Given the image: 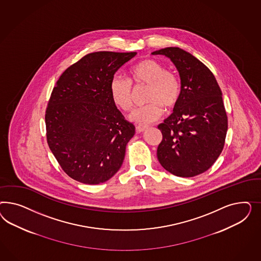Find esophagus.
I'll list each match as a JSON object with an SVG mask.
<instances>
[{"instance_id":"1","label":"esophagus","mask_w":261,"mask_h":261,"mask_svg":"<svg viewBox=\"0 0 261 261\" xmlns=\"http://www.w3.org/2000/svg\"><path fill=\"white\" fill-rule=\"evenodd\" d=\"M147 128H148L147 125L139 124V125H137V126H136V130H137V132H138V133H142V132H144V131H145Z\"/></svg>"}]
</instances>
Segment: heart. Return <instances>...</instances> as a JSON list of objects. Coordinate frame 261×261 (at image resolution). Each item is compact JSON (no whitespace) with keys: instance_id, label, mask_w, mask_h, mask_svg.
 <instances>
[{"instance_id":"obj_1","label":"heart","mask_w":261,"mask_h":261,"mask_svg":"<svg viewBox=\"0 0 261 261\" xmlns=\"http://www.w3.org/2000/svg\"><path fill=\"white\" fill-rule=\"evenodd\" d=\"M129 80L115 76L111 80L110 95L114 104L122 111H129L133 104L132 84L147 86L145 101L147 104L136 108L129 119L139 124H150L163 115L164 106L173 108L182 94L180 79L165 65L153 59H144L129 70Z\"/></svg>"}]
</instances>
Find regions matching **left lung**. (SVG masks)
Returning <instances> with one entry per match:
<instances>
[{
	"instance_id": "8db88e82",
	"label": "left lung",
	"mask_w": 261,
	"mask_h": 261,
	"mask_svg": "<svg viewBox=\"0 0 261 261\" xmlns=\"http://www.w3.org/2000/svg\"><path fill=\"white\" fill-rule=\"evenodd\" d=\"M152 55L169 58L182 83L173 113L158 125L163 134L159 162L178 177L203 173L221 154L228 130L220 87L205 64L180 47L161 48Z\"/></svg>"
}]
</instances>
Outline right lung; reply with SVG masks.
<instances>
[{
	"label": "right lung",
	"instance_id": "1",
	"mask_svg": "<svg viewBox=\"0 0 261 261\" xmlns=\"http://www.w3.org/2000/svg\"><path fill=\"white\" fill-rule=\"evenodd\" d=\"M137 53L97 51L61 74L46 111L49 149L66 174L86 185L106 182L119 171L135 126L110 95L111 80Z\"/></svg>",
	"mask_w": 261,
	"mask_h": 261
}]
</instances>
